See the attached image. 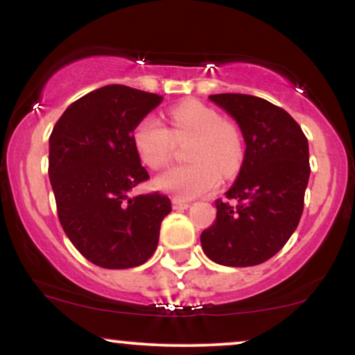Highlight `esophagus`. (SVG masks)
Here are the masks:
<instances>
[{"mask_svg": "<svg viewBox=\"0 0 355 355\" xmlns=\"http://www.w3.org/2000/svg\"><path fill=\"white\" fill-rule=\"evenodd\" d=\"M189 207H191V203H189V202L179 200V198H173V208H174V210H187Z\"/></svg>", "mask_w": 355, "mask_h": 355, "instance_id": "34e87169", "label": "esophagus"}]
</instances>
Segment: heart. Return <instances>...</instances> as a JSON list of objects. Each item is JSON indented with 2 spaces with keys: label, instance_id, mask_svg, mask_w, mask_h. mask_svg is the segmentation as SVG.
Instances as JSON below:
<instances>
[{
  "label": "heart",
  "instance_id": "b5f03b06",
  "mask_svg": "<svg viewBox=\"0 0 355 355\" xmlns=\"http://www.w3.org/2000/svg\"><path fill=\"white\" fill-rule=\"evenodd\" d=\"M171 130L158 116L147 114L139 121L132 132V144L140 162L152 169H159L169 162L173 135H196L187 150L191 163L179 164L155 178L153 186L178 198L202 196L239 171L244 158L242 137L234 125L223 118L220 111L189 100L169 111ZM173 134L171 135V132Z\"/></svg>",
  "mask_w": 355,
  "mask_h": 355
}]
</instances>
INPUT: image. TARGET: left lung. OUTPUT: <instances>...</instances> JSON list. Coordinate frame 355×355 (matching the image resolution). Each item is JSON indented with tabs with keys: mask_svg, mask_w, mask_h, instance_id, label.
<instances>
[{
	"mask_svg": "<svg viewBox=\"0 0 355 355\" xmlns=\"http://www.w3.org/2000/svg\"><path fill=\"white\" fill-rule=\"evenodd\" d=\"M239 125L245 142L241 171L218 198L216 220L202 232L208 259L225 266L263 263L299 225L309 184V142L288 111L254 95L208 96Z\"/></svg>",
	"mask_w": 355,
	"mask_h": 355,
	"instance_id": "8db88e82",
	"label": "left lung"
}]
</instances>
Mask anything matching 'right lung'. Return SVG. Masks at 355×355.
Listing matches in <instances>:
<instances>
[{"label": "right lung", "instance_id": "add662e5", "mask_svg": "<svg viewBox=\"0 0 355 355\" xmlns=\"http://www.w3.org/2000/svg\"><path fill=\"white\" fill-rule=\"evenodd\" d=\"M162 101L157 94L105 85L67 106L50 135L48 176L61 226L76 249L101 268L145 263L171 211V200L158 192L129 196L148 179L132 132Z\"/></svg>", "mask_w": 355, "mask_h": 355}]
</instances>
